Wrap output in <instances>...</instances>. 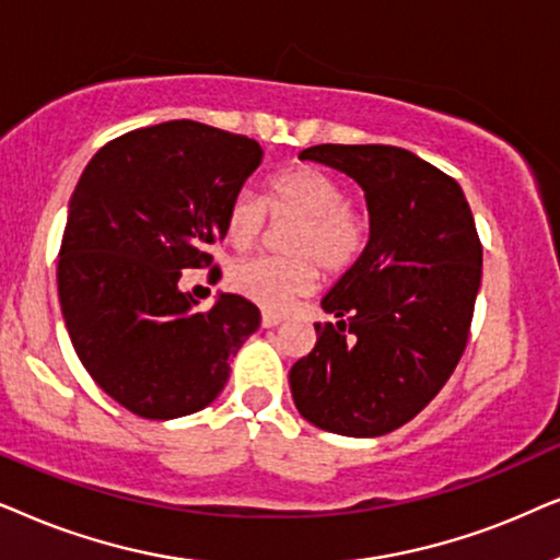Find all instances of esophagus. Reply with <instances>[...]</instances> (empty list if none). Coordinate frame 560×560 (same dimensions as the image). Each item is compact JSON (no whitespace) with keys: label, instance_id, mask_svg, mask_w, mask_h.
I'll use <instances>...</instances> for the list:
<instances>
[{"label":"esophagus","instance_id":"esophagus-1","mask_svg":"<svg viewBox=\"0 0 560 560\" xmlns=\"http://www.w3.org/2000/svg\"><path fill=\"white\" fill-rule=\"evenodd\" d=\"M260 323H264V327H276L284 323V317L279 315V312H264V317H260Z\"/></svg>","mask_w":560,"mask_h":560}]
</instances>
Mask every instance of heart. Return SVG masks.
<instances>
[{"label":"heart","mask_w":560,"mask_h":560,"mask_svg":"<svg viewBox=\"0 0 560 560\" xmlns=\"http://www.w3.org/2000/svg\"><path fill=\"white\" fill-rule=\"evenodd\" d=\"M266 207L273 220H294L287 241L292 258H245L230 271V287L266 310H287L296 296L310 294L317 267L342 273L361 258L369 243L366 212L346 202V189L317 166L284 168L268 178L266 205L241 191L225 214V235L235 248H250L264 235Z\"/></svg>","instance_id":"1"}]
</instances>
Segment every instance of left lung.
Instances as JSON below:
<instances>
[{"label": "left lung", "mask_w": 560, "mask_h": 560, "mask_svg": "<svg viewBox=\"0 0 560 560\" xmlns=\"http://www.w3.org/2000/svg\"><path fill=\"white\" fill-rule=\"evenodd\" d=\"M302 161L353 178L369 210L361 258L325 294L338 323L289 371L294 405L319 430L376 438L430 405L464 355L481 243L460 186L394 145H312Z\"/></svg>", "instance_id": "1"}]
</instances>
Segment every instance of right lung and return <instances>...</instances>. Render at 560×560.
I'll return each mask as SVG.
<instances>
[{
	"instance_id": "obj_1",
	"label": "right lung",
	"mask_w": 560,
	"mask_h": 560,
	"mask_svg": "<svg viewBox=\"0 0 560 560\" xmlns=\"http://www.w3.org/2000/svg\"><path fill=\"white\" fill-rule=\"evenodd\" d=\"M264 151L256 140L171 119L96 151L71 194L58 300L89 376L132 415L174 420L218 399L260 312L237 294L212 310L182 292L212 264L225 214Z\"/></svg>"
}]
</instances>
